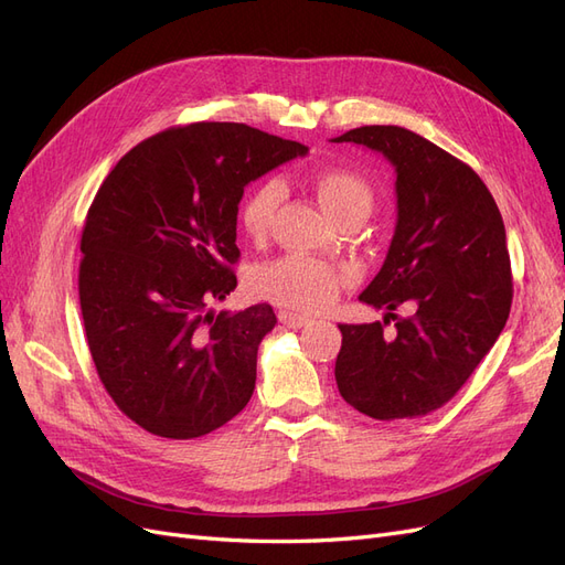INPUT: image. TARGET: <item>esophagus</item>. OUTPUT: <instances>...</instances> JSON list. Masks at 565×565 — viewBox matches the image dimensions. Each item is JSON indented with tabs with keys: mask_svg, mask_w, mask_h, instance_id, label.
I'll use <instances>...</instances> for the list:
<instances>
[{
	"mask_svg": "<svg viewBox=\"0 0 565 565\" xmlns=\"http://www.w3.org/2000/svg\"><path fill=\"white\" fill-rule=\"evenodd\" d=\"M278 318H280L282 324H287V328H292V330H299V328H303L306 322H309V316L292 313V311H280Z\"/></svg>",
	"mask_w": 565,
	"mask_h": 565,
	"instance_id": "34e87169",
	"label": "esophagus"
}]
</instances>
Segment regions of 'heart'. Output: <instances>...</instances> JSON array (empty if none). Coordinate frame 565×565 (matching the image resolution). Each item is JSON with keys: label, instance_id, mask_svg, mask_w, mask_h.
<instances>
[{"label": "heart", "instance_id": "obj_1", "mask_svg": "<svg viewBox=\"0 0 565 565\" xmlns=\"http://www.w3.org/2000/svg\"><path fill=\"white\" fill-rule=\"evenodd\" d=\"M313 191L322 210L334 224H347L351 218L363 221L374 202L370 183L351 172V169H324L313 181ZM282 200V185L270 179L256 185L243 204V231L254 243L266 241L273 226V216ZM353 270L330 262L311 259V256L287 254L254 270V292L297 311H324L339 299L341 287L351 282Z\"/></svg>", "mask_w": 565, "mask_h": 565}]
</instances>
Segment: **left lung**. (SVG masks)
<instances>
[{"mask_svg":"<svg viewBox=\"0 0 565 565\" xmlns=\"http://www.w3.org/2000/svg\"><path fill=\"white\" fill-rule=\"evenodd\" d=\"M384 156L396 172V231L382 270L358 297L384 322L339 324L341 398L372 419L422 417L446 405L504 330L511 264L502 214L469 164L393 127L332 139ZM407 302L413 317L392 313ZM397 320V332L383 328Z\"/></svg>","mask_w":565,"mask_h":565,"instance_id":"left-lung-1","label":"left lung"}]
</instances>
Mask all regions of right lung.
Wrapping results in <instances>:
<instances>
[{"mask_svg": "<svg viewBox=\"0 0 565 565\" xmlns=\"http://www.w3.org/2000/svg\"><path fill=\"white\" fill-rule=\"evenodd\" d=\"M309 148L237 122L160 131L115 164L82 231L79 306L115 405L162 438H200L249 403L268 303L212 311L237 287L245 185Z\"/></svg>", "mask_w": 565, "mask_h": 565, "instance_id": "1", "label": "right lung"}]
</instances>
